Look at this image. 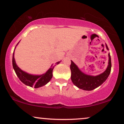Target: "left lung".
<instances>
[{"mask_svg": "<svg viewBox=\"0 0 124 124\" xmlns=\"http://www.w3.org/2000/svg\"><path fill=\"white\" fill-rule=\"evenodd\" d=\"M106 44L107 50H108L107 45ZM70 69L71 71V79L74 84L84 90H92L102 85L109 75L111 70V59L110 53H108V62L106 70L102 74L97 76L87 75L79 69L75 63L71 61Z\"/></svg>", "mask_w": 124, "mask_h": 124, "instance_id": "1", "label": "left lung"}]
</instances>
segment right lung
<instances>
[{
    "mask_svg": "<svg viewBox=\"0 0 124 124\" xmlns=\"http://www.w3.org/2000/svg\"><path fill=\"white\" fill-rule=\"evenodd\" d=\"M19 43H20V41L17 43L16 46ZM16 47L13 53L12 64H13L14 70H15L16 74L18 76L19 79L21 80V81L24 84L27 85V86L34 87L35 88H40V87L44 86V85H46L47 83H48L52 78L53 69L54 68V66L56 65L53 66V64H52L51 67L48 69V70L43 74L33 75L29 74V73L22 70L16 64L15 59V50ZM61 61L56 62V64L60 63Z\"/></svg>",
    "mask_w": 124,
    "mask_h": 124,
    "instance_id": "right-lung-1",
    "label": "right lung"
}]
</instances>
